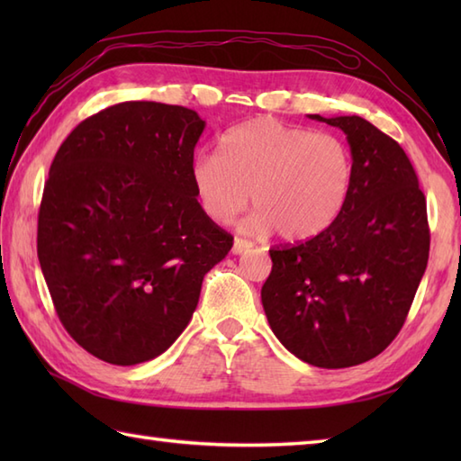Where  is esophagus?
<instances>
[{"mask_svg": "<svg viewBox=\"0 0 461 461\" xmlns=\"http://www.w3.org/2000/svg\"><path fill=\"white\" fill-rule=\"evenodd\" d=\"M251 248H253V243H251V241L243 240V238H236V240H233V248H231V251L236 253V256H240V253H246V251H249Z\"/></svg>", "mask_w": 461, "mask_h": 461, "instance_id": "34e87169", "label": "esophagus"}]
</instances>
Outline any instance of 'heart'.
I'll use <instances>...</instances> for the list:
<instances>
[{
  "label": "heart",
  "instance_id": "1",
  "mask_svg": "<svg viewBox=\"0 0 461 461\" xmlns=\"http://www.w3.org/2000/svg\"><path fill=\"white\" fill-rule=\"evenodd\" d=\"M190 182L203 213L230 223L248 208L246 228L279 231L283 240L319 236L345 210L355 182V158L337 134L315 132L269 116L243 122L220 139L218 154L190 164Z\"/></svg>",
  "mask_w": 461,
  "mask_h": 461
}]
</instances>
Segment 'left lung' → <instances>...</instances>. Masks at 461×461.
<instances>
[{
    "label": "left lung",
    "instance_id": "obj_1",
    "mask_svg": "<svg viewBox=\"0 0 461 461\" xmlns=\"http://www.w3.org/2000/svg\"><path fill=\"white\" fill-rule=\"evenodd\" d=\"M311 119L347 134L355 182L329 230L269 249L261 303L297 358L347 368L378 357L404 325L428 266L426 198L402 146L375 124L357 114Z\"/></svg>",
    "mask_w": 461,
    "mask_h": 461
}]
</instances>
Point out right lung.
I'll return each mask as SVG.
<instances>
[{
	"label": "right lung",
	"mask_w": 461,
	"mask_h": 461,
	"mask_svg": "<svg viewBox=\"0 0 461 461\" xmlns=\"http://www.w3.org/2000/svg\"><path fill=\"white\" fill-rule=\"evenodd\" d=\"M203 126L185 106L119 103L77 124L49 168L37 258L65 330L111 365L162 355L233 246L190 182Z\"/></svg>",
	"instance_id": "1"
}]
</instances>
